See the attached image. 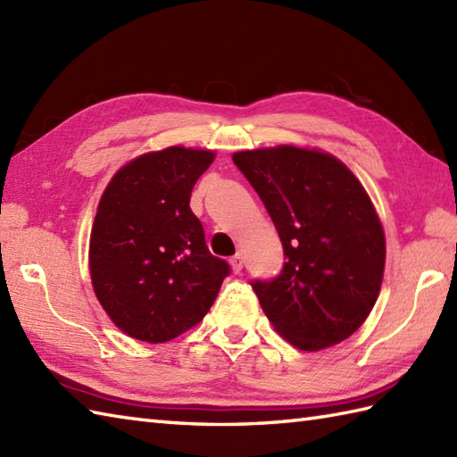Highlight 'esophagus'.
<instances>
[{
  "mask_svg": "<svg viewBox=\"0 0 457 457\" xmlns=\"http://www.w3.org/2000/svg\"><path fill=\"white\" fill-rule=\"evenodd\" d=\"M229 265H231V269H234V273L236 275H239L241 270H244V257H241L239 253L237 255H234L229 259Z\"/></svg>",
  "mask_w": 457,
  "mask_h": 457,
  "instance_id": "esophagus-1",
  "label": "esophagus"
}]
</instances>
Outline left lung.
<instances>
[{
	"mask_svg": "<svg viewBox=\"0 0 457 457\" xmlns=\"http://www.w3.org/2000/svg\"><path fill=\"white\" fill-rule=\"evenodd\" d=\"M234 162L285 249L280 275L251 283L269 322L304 352L344 342L373 310L385 270L383 226L361 182L332 154L293 145L239 151Z\"/></svg>",
	"mask_w": 457,
	"mask_h": 457,
	"instance_id": "obj_1",
	"label": "left lung"
}]
</instances>
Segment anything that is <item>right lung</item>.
<instances>
[{
  "mask_svg": "<svg viewBox=\"0 0 457 457\" xmlns=\"http://www.w3.org/2000/svg\"><path fill=\"white\" fill-rule=\"evenodd\" d=\"M212 161L204 149L145 153L102 194L90 236L94 293L112 322L141 342H169L196 326L229 275L190 210Z\"/></svg>",
  "mask_w": 457,
  "mask_h": 457,
  "instance_id": "add662e5",
  "label": "right lung"
}]
</instances>
